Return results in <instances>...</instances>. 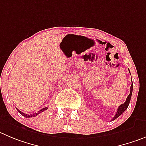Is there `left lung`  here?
<instances>
[{
  "instance_id": "8db88e82",
  "label": "left lung",
  "mask_w": 146,
  "mask_h": 146,
  "mask_svg": "<svg viewBox=\"0 0 146 146\" xmlns=\"http://www.w3.org/2000/svg\"><path fill=\"white\" fill-rule=\"evenodd\" d=\"M133 82H132V85H131V86H130V94H129L128 96L127 97L126 101H125V103H124V104H122L120 106H119V107H118L117 111L116 114L114 115V117H113V119H111V120H114V119H117V118L118 117L120 116L121 114H122V113H123L124 111H125V110H126L127 109L129 104H130V99H131L132 93H133Z\"/></svg>"
}]
</instances>
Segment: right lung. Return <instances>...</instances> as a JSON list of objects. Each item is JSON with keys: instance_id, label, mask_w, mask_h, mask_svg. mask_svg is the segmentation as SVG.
<instances>
[{"instance_id": "right-lung-1", "label": "right lung", "mask_w": 146, "mask_h": 146, "mask_svg": "<svg viewBox=\"0 0 146 146\" xmlns=\"http://www.w3.org/2000/svg\"><path fill=\"white\" fill-rule=\"evenodd\" d=\"M47 110V107H44V108L42 109V110H39V111H38L37 112H36V113H34V114H24V112H21V111H20V110H18V109H17L18 111H19V112L20 114H21V115H22V116L25 117H27V118H29V117H32L37 116L38 114H40V113H42V111H45V110Z\"/></svg>"}]
</instances>
